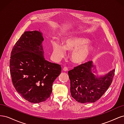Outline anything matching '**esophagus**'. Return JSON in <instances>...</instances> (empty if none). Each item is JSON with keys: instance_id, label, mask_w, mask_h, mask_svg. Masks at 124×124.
<instances>
[{"instance_id": "34e87169", "label": "esophagus", "mask_w": 124, "mask_h": 124, "mask_svg": "<svg viewBox=\"0 0 124 124\" xmlns=\"http://www.w3.org/2000/svg\"><path fill=\"white\" fill-rule=\"evenodd\" d=\"M63 70L64 71H68V67H63Z\"/></svg>"}]
</instances>
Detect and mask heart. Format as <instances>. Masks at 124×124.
<instances>
[{
  "mask_svg": "<svg viewBox=\"0 0 124 124\" xmlns=\"http://www.w3.org/2000/svg\"><path fill=\"white\" fill-rule=\"evenodd\" d=\"M89 40L84 37L69 36L63 39L62 44L54 42L52 45V56L59 61L64 57L66 51H71V61L81 64L87 60L93 51V47L87 43Z\"/></svg>",
  "mask_w": 124,
  "mask_h": 124,
  "instance_id": "obj_1",
  "label": "heart"
}]
</instances>
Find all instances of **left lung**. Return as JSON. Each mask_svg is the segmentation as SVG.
<instances>
[{
	"label": "left lung",
	"mask_w": 124,
	"mask_h": 124,
	"mask_svg": "<svg viewBox=\"0 0 124 124\" xmlns=\"http://www.w3.org/2000/svg\"><path fill=\"white\" fill-rule=\"evenodd\" d=\"M92 61L83 63L68 71L72 97L78 102L93 103L99 99L111 85L115 69L98 76Z\"/></svg>",
	"instance_id": "obj_1"
}]
</instances>
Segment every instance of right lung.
I'll list each match as a JSON object with an SVG mask.
<instances>
[{
    "mask_svg": "<svg viewBox=\"0 0 124 124\" xmlns=\"http://www.w3.org/2000/svg\"><path fill=\"white\" fill-rule=\"evenodd\" d=\"M43 35L40 31H25L11 53L10 70L16 91L30 102L49 98L55 80L61 73L60 65L44 57Z\"/></svg>",
    "mask_w": 124,
    "mask_h": 124,
    "instance_id": "right-lung-1",
    "label": "right lung"
}]
</instances>
